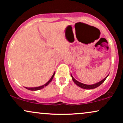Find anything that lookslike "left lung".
I'll return each mask as SVG.
<instances>
[{"label":"left lung","instance_id":"8db88e82","mask_svg":"<svg viewBox=\"0 0 123 123\" xmlns=\"http://www.w3.org/2000/svg\"><path fill=\"white\" fill-rule=\"evenodd\" d=\"M70 75H71L72 79L73 81H74V83H75V84L77 86H79V87H81V88H82L83 89H86V90H91V89H94V88H97V87H99V86L100 85H101V84H102V83L104 82V81H105V80H106V79L108 77V76H109V74L106 76V77L104 79L101 80V81H99V82H98V83H95V84H83V83H80V82H79V81H77V80H76L75 79H74V77H73V76L72 75L71 73H70Z\"/></svg>","mask_w":123,"mask_h":123}]
</instances>
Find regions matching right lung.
I'll return each mask as SVG.
<instances>
[{"mask_svg":"<svg viewBox=\"0 0 123 123\" xmlns=\"http://www.w3.org/2000/svg\"><path fill=\"white\" fill-rule=\"evenodd\" d=\"M55 73V72H54V73H53V76H51V77L50 78V79L49 80V81H48L46 83V84H44V85H42L41 86H39V87H25V88L28 89V90H31V91H37V90H41V89L43 88L44 87H46V86L49 85V83H50L51 81H52V80H53V79L54 77V76Z\"/></svg>","mask_w":123,"mask_h":123,"instance_id":"1","label":"right lung"}]
</instances>
